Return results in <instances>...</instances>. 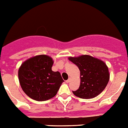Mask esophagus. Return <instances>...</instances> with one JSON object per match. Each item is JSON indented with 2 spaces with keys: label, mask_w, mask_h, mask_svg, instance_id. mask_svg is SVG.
<instances>
[{
  "label": "esophagus",
  "mask_w": 128,
  "mask_h": 128,
  "mask_svg": "<svg viewBox=\"0 0 128 128\" xmlns=\"http://www.w3.org/2000/svg\"><path fill=\"white\" fill-rule=\"evenodd\" d=\"M70 81H71V79H70V78H68V79L66 81V83H69V82H70Z\"/></svg>",
  "instance_id": "obj_1"
}]
</instances>
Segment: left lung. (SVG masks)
Masks as SVG:
<instances>
[{"label": "left lung", "instance_id": "left-lung-1", "mask_svg": "<svg viewBox=\"0 0 128 128\" xmlns=\"http://www.w3.org/2000/svg\"><path fill=\"white\" fill-rule=\"evenodd\" d=\"M68 59L77 65L80 71V86L78 90L72 91L74 94L84 99H90L100 94L110 80L106 64L88 55L70 57Z\"/></svg>", "mask_w": 128, "mask_h": 128}]
</instances>
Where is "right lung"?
<instances>
[{
	"mask_svg": "<svg viewBox=\"0 0 128 128\" xmlns=\"http://www.w3.org/2000/svg\"><path fill=\"white\" fill-rule=\"evenodd\" d=\"M53 61L46 55L26 60L18 69V80L24 92L36 101L53 98L64 82L58 71L52 70Z\"/></svg>",
	"mask_w": 128,
	"mask_h": 128,
	"instance_id": "right-lung-1",
	"label": "right lung"
}]
</instances>
